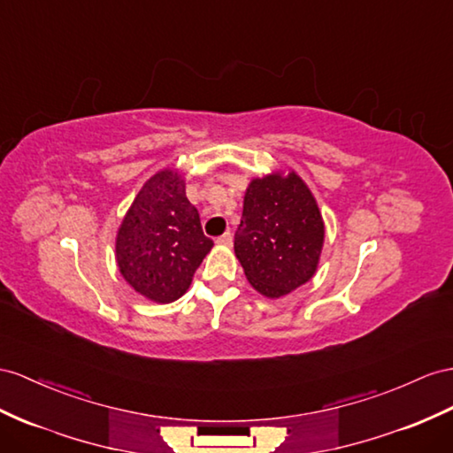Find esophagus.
<instances>
[{"label":"esophagus","mask_w":453,"mask_h":453,"mask_svg":"<svg viewBox=\"0 0 453 453\" xmlns=\"http://www.w3.org/2000/svg\"><path fill=\"white\" fill-rule=\"evenodd\" d=\"M216 242H218V245H222V247H231V242H234V235H231L229 231H226L224 235H219L216 239Z\"/></svg>","instance_id":"obj_1"}]
</instances>
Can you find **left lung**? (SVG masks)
Here are the masks:
<instances>
[{"label": "left lung", "mask_w": 453, "mask_h": 453, "mask_svg": "<svg viewBox=\"0 0 453 453\" xmlns=\"http://www.w3.org/2000/svg\"><path fill=\"white\" fill-rule=\"evenodd\" d=\"M323 237L318 203L295 172L250 181L235 231V257L260 295L280 298L310 281Z\"/></svg>", "instance_id": "left-lung-1"}]
</instances>
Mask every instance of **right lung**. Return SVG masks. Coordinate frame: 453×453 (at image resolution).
<instances>
[{
	"mask_svg": "<svg viewBox=\"0 0 453 453\" xmlns=\"http://www.w3.org/2000/svg\"><path fill=\"white\" fill-rule=\"evenodd\" d=\"M212 247L185 196L183 178L166 168L145 181L126 212L116 235V264L134 291L168 304L188 291Z\"/></svg>",
	"mask_w": 453,
	"mask_h": 453,
	"instance_id": "obj_1",
	"label": "right lung"
}]
</instances>
